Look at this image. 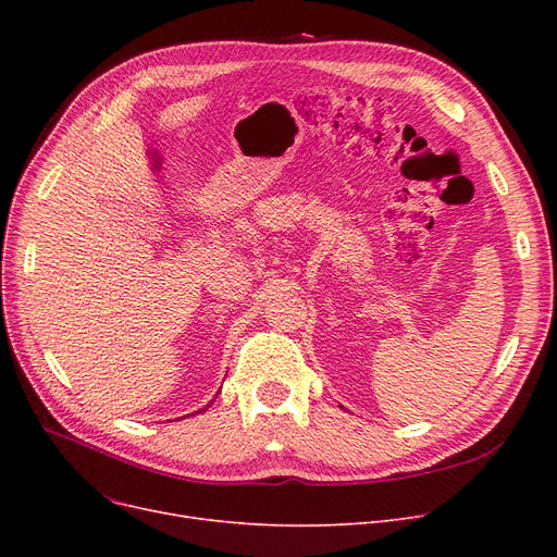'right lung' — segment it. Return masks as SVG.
Returning a JSON list of instances; mask_svg holds the SVG:
<instances>
[{"instance_id":"right-lung-1","label":"right lung","mask_w":557,"mask_h":557,"mask_svg":"<svg viewBox=\"0 0 557 557\" xmlns=\"http://www.w3.org/2000/svg\"><path fill=\"white\" fill-rule=\"evenodd\" d=\"M200 411H205V408H200Z\"/></svg>"}]
</instances>
